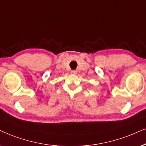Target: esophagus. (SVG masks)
Instances as JSON below:
<instances>
[{"label":"esophagus","instance_id":"34e87169","mask_svg":"<svg viewBox=\"0 0 146 146\" xmlns=\"http://www.w3.org/2000/svg\"><path fill=\"white\" fill-rule=\"evenodd\" d=\"M71 74H73V75H76L77 73V71H75V70H73V71H71Z\"/></svg>","mask_w":146,"mask_h":146}]
</instances>
